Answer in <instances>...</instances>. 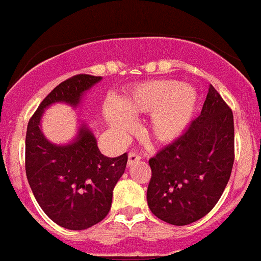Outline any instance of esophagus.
I'll list each match as a JSON object with an SVG mask.
<instances>
[{
    "label": "esophagus",
    "instance_id": "1",
    "mask_svg": "<svg viewBox=\"0 0 261 261\" xmlns=\"http://www.w3.org/2000/svg\"><path fill=\"white\" fill-rule=\"evenodd\" d=\"M140 160L141 156L138 154H136V152H129L128 154V166H133V164L140 162Z\"/></svg>",
    "mask_w": 261,
    "mask_h": 261
}]
</instances>
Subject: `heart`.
Listing matches in <instances>:
<instances>
[{
    "mask_svg": "<svg viewBox=\"0 0 261 261\" xmlns=\"http://www.w3.org/2000/svg\"><path fill=\"white\" fill-rule=\"evenodd\" d=\"M198 106V93L176 80L142 83L123 98L119 106L109 105L105 118L112 132L124 137L135 128L133 118L151 115L147 133L159 143L177 140L191 123Z\"/></svg>",
    "mask_w": 261,
    "mask_h": 261,
    "instance_id": "b5f03b06",
    "label": "heart"
}]
</instances>
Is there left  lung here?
I'll return each instance as SVG.
<instances>
[{"instance_id":"8db88e82","label":"left lung","mask_w":261,"mask_h":261,"mask_svg":"<svg viewBox=\"0 0 261 261\" xmlns=\"http://www.w3.org/2000/svg\"><path fill=\"white\" fill-rule=\"evenodd\" d=\"M233 163V112L210 85L202 112L185 135L149 160V208L172 225L198 221L219 202Z\"/></svg>"}]
</instances>
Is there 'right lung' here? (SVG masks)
Returning <instances> with one entry per match:
<instances>
[{
	"instance_id": "obj_1",
	"label": "right lung",
	"mask_w": 261,
	"mask_h": 261,
	"mask_svg": "<svg viewBox=\"0 0 261 261\" xmlns=\"http://www.w3.org/2000/svg\"><path fill=\"white\" fill-rule=\"evenodd\" d=\"M101 76L76 75L47 94L33 114L25 135V173L36 200L56 224L83 230L105 219L111 208L112 191L123 176L128 155L105 156L92 129L79 124L75 137L67 143L47 140L41 128L45 110L56 103L72 109Z\"/></svg>"
}]
</instances>
